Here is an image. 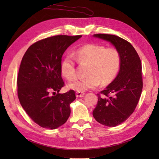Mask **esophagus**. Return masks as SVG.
Instances as JSON below:
<instances>
[{
    "instance_id": "34e87169",
    "label": "esophagus",
    "mask_w": 159,
    "mask_h": 159,
    "mask_svg": "<svg viewBox=\"0 0 159 159\" xmlns=\"http://www.w3.org/2000/svg\"><path fill=\"white\" fill-rule=\"evenodd\" d=\"M85 93H83V92H76V96L77 98H81V97H83L84 96H85Z\"/></svg>"
}]
</instances>
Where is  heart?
Segmentation results:
<instances>
[{"instance_id": "b5f03b06", "label": "heart", "mask_w": 159, "mask_h": 159, "mask_svg": "<svg viewBox=\"0 0 159 159\" xmlns=\"http://www.w3.org/2000/svg\"><path fill=\"white\" fill-rule=\"evenodd\" d=\"M79 64L87 65L85 78H78L69 82L67 87L77 92L106 85L116 79L121 66L120 53L116 48H106L96 43H89L76 49L72 55ZM63 76L70 80L76 76V63L72 57L66 56L61 62Z\"/></svg>"}]
</instances>
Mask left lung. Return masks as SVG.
<instances>
[{
  "label": "left lung",
  "instance_id": "1",
  "mask_svg": "<svg viewBox=\"0 0 159 159\" xmlns=\"http://www.w3.org/2000/svg\"><path fill=\"white\" fill-rule=\"evenodd\" d=\"M96 38L110 42L121 55L120 72L112 83L98 95V103L93 116L106 126H116L134 112L143 89L141 63L139 55L130 42L120 37L93 35Z\"/></svg>",
  "mask_w": 159,
  "mask_h": 159
}]
</instances>
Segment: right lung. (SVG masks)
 Instances as JSON below:
<instances>
[{
    "label": "right lung",
    "instance_id": "add662e5",
    "mask_svg": "<svg viewBox=\"0 0 159 159\" xmlns=\"http://www.w3.org/2000/svg\"><path fill=\"white\" fill-rule=\"evenodd\" d=\"M81 37L60 35L39 40L22 57L17 79L18 96L26 113L41 127L55 129L70 117V104L76 95L74 90L59 93L65 85L60 66L66 50Z\"/></svg>",
    "mask_w": 159,
    "mask_h": 159
}]
</instances>
